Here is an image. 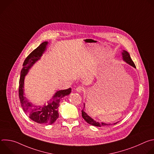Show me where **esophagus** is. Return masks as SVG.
<instances>
[{
  "mask_svg": "<svg viewBox=\"0 0 154 154\" xmlns=\"http://www.w3.org/2000/svg\"><path fill=\"white\" fill-rule=\"evenodd\" d=\"M84 90H85L84 88H83V86H79L77 87L76 89H75L76 91H77V92H79V93H81V92L83 91Z\"/></svg>",
  "mask_w": 154,
  "mask_h": 154,
  "instance_id": "obj_1",
  "label": "esophagus"
}]
</instances>
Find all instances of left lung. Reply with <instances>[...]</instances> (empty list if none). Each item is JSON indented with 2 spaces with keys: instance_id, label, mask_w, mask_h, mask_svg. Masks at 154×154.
I'll list each match as a JSON object with an SVG mask.
<instances>
[{
  "instance_id": "8db88e82",
  "label": "left lung",
  "mask_w": 154,
  "mask_h": 154,
  "mask_svg": "<svg viewBox=\"0 0 154 154\" xmlns=\"http://www.w3.org/2000/svg\"><path fill=\"white\" fill-rule=\"evenodd\" d=\"M122 57H123V59L125 61H126L128 64H129L130 65L132 66L134 68H136V66L135 64V63H134V61H132V60L131 59V57L130 56V54L125 51H123V52L122 53ZM84 106H85V105H84ZM82 116L83 117V118L85 120V121L86 122H88V124H91V125H93L94 126H96V127H102V126H105V125H110V124H106V123H103V122H96V121L93 120L91 117H90L84 111L83 109H82ZM117 124L116 123H115L114 124Z\"/></svg>"
}]
</instances>
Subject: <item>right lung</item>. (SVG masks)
<instances>
[{
  "instance_id": "right-lung-1",
  "label": "right lung",
  "mask_w": 154,
  "mask_h": 154,
  "mask_svg": "<svg viewBox=\"0 0 154 154\" xmlns=\"http://www.w3.org/2000/svg\"><path fill=\"white\" fill-rule=\"evenodd\" d=\"M48 42H42L34 51H33L26 58L23 63V68L20 72L19 86V97L21 106L28 116L35 122L41 124H52L58 118V110L60 100L64 96L69 95L71 88L57 91L52 99L48 102V104L44 106L34 105L26 98L24 94V81L25 75L33 64L38 61L45 51Z\"/></svg>"
}]
</instances>
